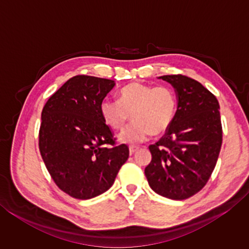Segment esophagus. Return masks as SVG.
I'll return each instance as SVG.
<instances>
[{
  "label": "esophagus",
  "instance_id": "34e87169",
  "mask_svg": "<svg viewBox=\"0 0 249 249\" xmlns=\"http://www.w3.org/2000/svg\"><path fill=\"white\" fill-rule=\"evenodd\" d=\"M138 148H137V147H134V146H129V154L130 155H133L134 153H135V151H136Z\"/></svg>",
  "mask_w": 249,
  "mask_h": 249
}]
</instances>
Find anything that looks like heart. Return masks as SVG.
<instances>
[{
	"mask_svg": "<svg viewBox=\"0 0 249 249\" xmlns=\"http://www.w3.org/2000/svg\"><path fill=\"white\" fill-rule=\"evenodd\" d=\"M176 111L177 96L171 88L142 82H132L121 89L119 101L104 99L100 103L101 116L114 130L123 129L132 114L134 123L121 134V141L128 144H140L151 134L166 132Z\"/></svg>",
	"mask_w": 249,
	"mask_h": 249,
	"instance_id": "1",
	"label": "heart"
}]
</instances>
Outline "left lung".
Returning a JSON list of instances; mask_svg holds the SVG:
<instances>
[{"label": "left lung", "mask_w": 249, "mask_h": 249, "mask_svg": "<svg viewBox=\"0 0 249 249\" xmlns=\"http://www.w3.org/2000/svg\"><path fill=\"white\" fill-rule=\"evenodd\" d=\"M160 78L176 89L178 108L166 134L149 146L151 161L145 176L158 195L184 200L202 190L215 168L223 138L220 104L195 79Z\"/></svg>", "instance_id": "8db88e82"}]
</instances>
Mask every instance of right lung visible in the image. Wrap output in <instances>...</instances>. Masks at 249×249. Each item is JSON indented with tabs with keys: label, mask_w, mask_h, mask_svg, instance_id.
<instances>
[{
	"label": "right lung",
	"mask_w": 249,
	"mask_h": 249,
	"mask_svg": "<svg viewBox=\"0 0 249 249\" xmlns=\"http://www.w3.org/2000/svg\"><path fill=\"white\" fill-rule=\"evenodd\" d=\"M114 86L113 80L75 75L41 112L40 155L54 183L74 199L108 190L128 158V147L117 144L100 113V103Z\"/></svg>",
	"instance_id": "add662e5"
}]
</instances>
